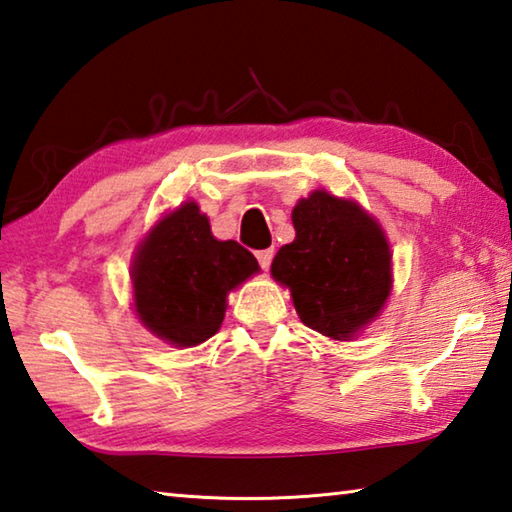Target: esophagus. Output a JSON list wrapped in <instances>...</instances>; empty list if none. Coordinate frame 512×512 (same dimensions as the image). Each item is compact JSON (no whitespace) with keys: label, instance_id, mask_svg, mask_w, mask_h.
I'll return each mask as SVG.
<instances>
[{"label":"esophagus","instance_id":"obj_1","mask_svg":"<svg viewBox=\"0 0 512 512\" xmlns=\"http://www.w3.org/2000/svg\"><path fill=\"white\" fill-rule=\"evenodd\" d=\"M256 258H258V265L260 269H269V265H272V258H274V252L272 249H263V252H256Z\"/></svg>","mask_w":512,"mask_h":512}]
</instances>
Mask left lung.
Segmentation results:
<instances>
[{
  "instance_id": "1",
  "label": "left lung",
  "mask_w": 512,
  "mask_h": 512,
  "mask_svg": "<svg viewBox=\"0 0 512 512\" xmlns=\"http://www.w3.org/2000/svg\"><path fill=\"white\" fill-rule=\"evenodd\" d=\"M294 243L272 263L301 321L334 341H352L381 314L392 289V254L381 225L359 202L323 189L292 211Z\"/></svg>"
}]
</instances>
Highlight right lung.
<instances>
[{
	"instance_id": "add662e5",
	"label": "right lung",
	"mask_w": 512,
	"mask_h": 512,
	"mask_svg": "<svg viewBox=\"0 0 512 512\" xmlns=\"http://www.w3.org/2000/svg\"><path fill=\"white\" fill-rule=\"evenodd\" d=\"M258 272L236 240H216L196 202L158 220L131 263L133 305L151 334L194 347L220 330L227 294Z\"/></svg>"
}]
</instances>
